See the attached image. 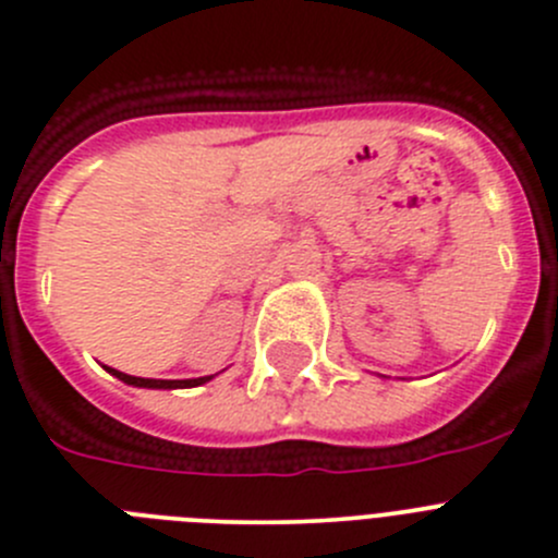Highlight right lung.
<instances>
[{
  "instance_id": "right-lung-1",
  "label": "right lung",
  "mask_w": 558,
  "mask_h": 558,
  "mask_svg": "<svg viewBox=\"0 0 558 558\" xmlns=\"http://www.w3.org/2000/svg\"><path fill=\"white\" fill-rule=\"evenodd\" d=\"M111 376H117L119 381L130 384V387H147V389H187V387H202L207 384L213 376H202V378H142V376H128L122 371H113V367H106Z\"/></svg>"
}]
</instances>
